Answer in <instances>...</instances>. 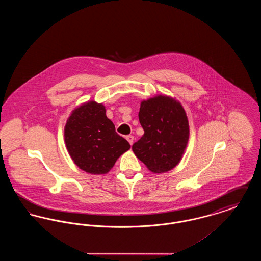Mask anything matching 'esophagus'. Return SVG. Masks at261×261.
<instances>
[{"mask_svg":"<svg viewBox=\"0 0 261 261\" xmlns=\"http://www.w3.org/2000/svg\"><path fill=\"white\" fill-rule=\"evenodd\" d=\"M126 139L129 142V144L132 146L133 142H134V137L132 136V135H128V136L126 137Z\"/></svg>","mask_w":261,"mask_h":261,"instance_id":"34e87169","label":"esophagus"}]
</instances>
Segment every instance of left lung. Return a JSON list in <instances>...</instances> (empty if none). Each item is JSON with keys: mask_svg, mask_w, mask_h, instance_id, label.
Listing matches in <instances>:
<instances>
[{"mask_svg": "<svg viewBox=\"0 0 261 261\" xmlns=\"http://www.w3.org/2000/svg\"><path fill=\"white\" fill-rule=\"evenodd\" d=\"M139 120L145 133L132 146L135 155L153 173L173 169L184 154L190 135L180 101L162 95L143 100Z\"/></svg>", "mask_w": 261, "mask_h": 261, "instance_id": "8db88e82", "label": "left lung"}]
</instances>
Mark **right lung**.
Listing matches in <instances>:
<instances>
[{
	"mask_svg": "<svg viewBox=\"0 0 261 261\" xmlns=\"http://www.w3.org/2000/svg\"><path fill=\"white\" fill-rule=\"evenodd\" d=\"M64 141L69 155L83 171L108 173L130 144L115 132L106 108L95 100L72 111L64 127Z\"/></svg>",
	"mask_w": 261,
	"mask_h": 261,
	"instance_id": "1",
	"label": "right lung"
}]
</instances>
